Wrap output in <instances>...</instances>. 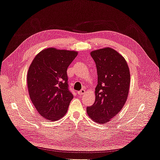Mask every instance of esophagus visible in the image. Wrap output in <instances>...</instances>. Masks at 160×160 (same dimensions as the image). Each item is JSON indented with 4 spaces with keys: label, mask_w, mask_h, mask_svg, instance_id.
Instances as JSON below:
<instances>
[{
    "label": "esophagus",
    "mask_w": 160,
    "mask_h": 160,
    "mask_svg": "<svg viewBox=\"0 0 160 160\" xmlns=\"http://www.w3.org/2000/svg\"><path fill=\"white\" fill-rule=\"evenodd\" d=\"M85 93H86V91H85V89H81V91H79L77 92V93H78L80 96L84 95Z\"/></svg>",
    "instance_id": "1"
}]
</instances>
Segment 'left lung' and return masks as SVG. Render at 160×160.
<instances>
[{
    "instance_id": "left-lung-1",
    "label": "left lung",
    "mask_w": 160,
    "mask_h": 160,
    "mask_svg": "<svg viewBox=\"0 0 160 160\" xmlns=\"http://www.w3.org/2000/svg\"><path fill=\"white\" fill-rule=\"evenodd\" d=\"M94 60L98 81L95 103L87 108L93 122H109L122 110L126 102L130 85V72L125 58L111 47L91 52Z\"/></svg>"
}]
</instances>
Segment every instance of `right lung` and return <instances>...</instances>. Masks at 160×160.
Here are the masks:
<instances>
[{"instance_id":"add662e5","label":"right lung","mask_w":160,"mask_h":160,"mask_svg":"<svg viewBox=\"0 0 160 160\" xmlns=\"http://www.w3.org/2000/svg\"><path fill=\"white\" fill-rule=\"evenodd\" d=\"M77 54L75 51L47 48L38 53L28 68L27 87L31 100L47 121L64 117L73 98L68 89L67 70Z\"/></svg>"}]
</instances>
